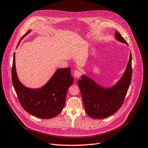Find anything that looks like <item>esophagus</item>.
<instances>
[{"label":"esophagus","mask_w":148,"mask_h":148,"mask_svg":"<svg viewBox=\"0 0 148 148\" xmlns=\"http://www.w3.org/2000/svg\"><path fill=\"white\" fill-rule=\"evenodd\" d=\"M74 75L75 77V79H79L80 77L82 75V71L80 70H75L74 72Z\"/></svg>","instance_id":"34e87169"}]
</instances>
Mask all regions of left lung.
Returning a JSON list of instances; mask_svg holds the SVG:
<instances>
[{
  "mask_svg": "<svg viewBox=\"0 0 148 148\" xmlns=\"http://www.w3.org/2000/svg\"><path fill=\"white\" fill-rule=\"evenodd\" d=\"M115 36L118 41L127 45V42L119 32H115ZM132 74V55L130 53V60L123 76L111 88H105L86 75H82L78 85L85 111L89 116L95 119H105L117 111L123 105Z\"/></svg>",
  "mask_w": 148,
  "mask_h": 148,
  "instance_id": "1",
  "label": "left lung"
}]
</instances>
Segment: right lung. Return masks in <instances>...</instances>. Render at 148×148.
<instances>
[{
    "instance_id": "obj_1",
    "label": "right lung",
    "mask_w": 148,
    "mask_h": 148,
    "mask_svg": "<svg viewBox=\"0 0 148 148\" xmlns=\"http://www.w3.org/2000/svg\"><path fill=\"white\" fill-rule=\"evenodd\" d=\"M31 30L25 34L19 41ZM15 53L11 71L12 82L19 102L24 110L38 118L49 119L58 115L65 105L68 89L74 82L71 68L57 69L51 79L41 88L31 89L25 86L18 80L16 73Z\"/></svg>"
}]
</instances>
